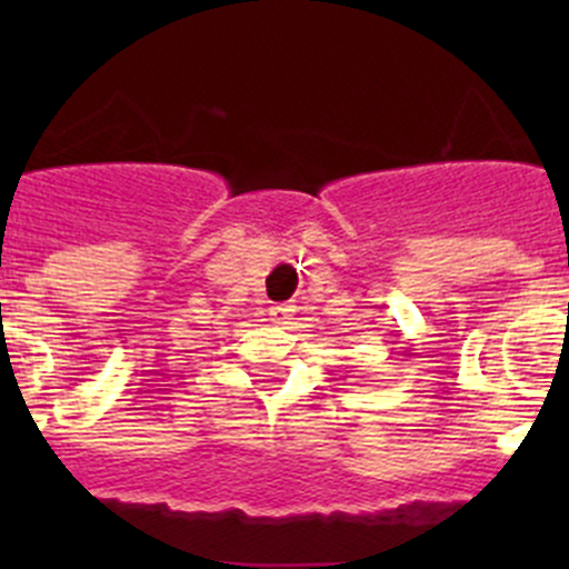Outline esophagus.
I'll return each instance as SVG.
<instances>
[{"mask_svg":"<svg viewBox=\"0 0 569 569\" xmlns=\"http://www.w3.org/2000/svg\"><path fill=\"white\" fill-rule=\"evenodd\" d=\"M291 317H295V306H291V302L269 308V321H274V325H289Z\"/></svg>","mask_w":569,"mask_h":569,"instance_id":"obj_1","label":"esophagus"}]
</instances>
